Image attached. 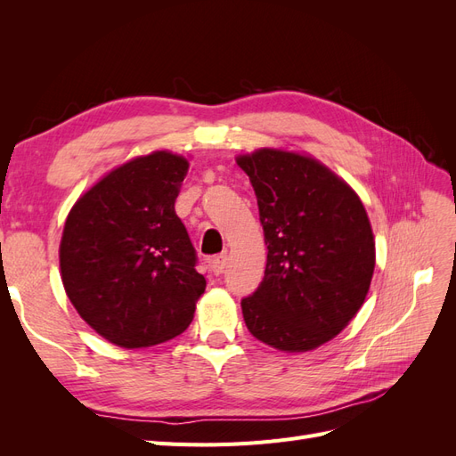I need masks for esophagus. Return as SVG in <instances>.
<instances>
[{"label":"esophagus","instance_id":"obj_1","mask_svg":"<svg viewBox=\"0 0 456 456\" xmlns=\"http://www.w3.org/2000/svg\"><path fill=\"white\" fill-rule=\"evenodd\" d=\"M226 262H228V256H226V255H218V256H215V258L209 260V268H211V272H213L215 275H220V273L224 272V268H226Z\"/></svg>","mask_w":456,"mask_h":456}]
</instances>
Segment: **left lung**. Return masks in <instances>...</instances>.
Returning a JSON list of instances; mask_svg holds the SVG:
<instances>
[{
    "label": "left lung",
    "instance_id": "8db88e82",
    "mask_svg": "<svg viewBox=\"0 0 456 456\" xmlns=\"http://www.w3.org/2000/svg\"><path fill=\"white\" fill-rule=\"evenodd\" d=\"M268 245L256 291L241 300L249 333L281 352L337 337L362 308L375 272V236L355 191L323 163L260 148L240 156Z\"/></svg>",
    "mask_w": 456,
    "mask_h": 456
}]
</instances>
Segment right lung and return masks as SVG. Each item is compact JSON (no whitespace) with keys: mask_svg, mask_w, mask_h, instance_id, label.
<instances>
[{"mask_svg":"<svg viewBox=\"0 0 456 456\" xmlns=\"http://www.w3.org/2000/svg\"><path fill=\"white\" fill-rule=\"evenodd\" d=\"M188 161L151 151L119 165L68 213L61 240L64 291L102 338L146 348L194 320L205 278L175 200Z\"/></svg>","mask_w":456,"mask_h":456,"instance_id":"1","label":"right lung"}]
</instances>
